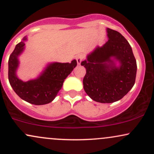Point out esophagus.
<instances>
[{"instance_id": "1", "label": "esophagus", "mask_w": 154, "mask_h": 154, "mask_svg": "<svg viewBox=\"0 0 154 154\" xmlns=\"http://www.w3.org/2000/svg\"><path fill=\"white\" fill-rule=\"evenodd\" d=\"M83 59H84V55L83 54H79L77 55V56L76 57V60H77V64H80L81 62L83 61Z\"/></svg>"}]
</instances>
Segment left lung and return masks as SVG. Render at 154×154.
Returning a JSON list of instances; mask_svg holds the SVG:
<instances>
[{"label":"left lung","mask_w":154,"mask_h":154,"mask_svg":"<svg viewBox=\"0 0 154 154\" xmlns=\"http://www.w3.org/2000/svg\"><path fill=\"white\" fill-rule=\"evenodd\" d=\"M106 32L109 40L81 62L86 69L85 91L91 99L103 103L122 99L133 87L137 72L135 58L128 40L119 32L109 28Z\"/></svg>","instance_id":"1"}]
</instances>
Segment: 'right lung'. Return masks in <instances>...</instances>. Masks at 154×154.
Here are the masks:
<instances>
[{
  "label": "right lung",
  "instance_id": "obj_1",
  "mask_svg": "<svg viewBox=\"0 0 154 154\" xmlns=\"http://www.w3.org/2000/svg\"><path fill=\"white\" fill-rule=\"evenodd\" d=\"M26 37L16 45L8 59V80L17 95L28 103L44 105L51 103L61 89L64 79L77 66V61L71 63H50L36 79L24 82L17 77L19 56L25 48Z\"/></svg>",
  "mask_w": 154,
  "mask_h": 154
}]
</instances>
